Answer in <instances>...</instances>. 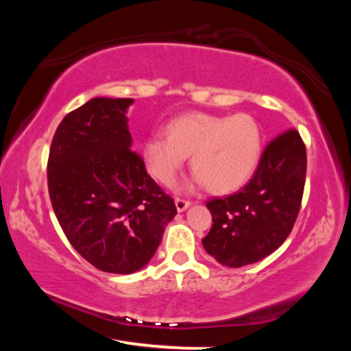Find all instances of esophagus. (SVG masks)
Listing matches in <instances>:
<instances>
[{"instance_id":"obj_1","label":"esophagus","mask_w":351,"mask_h":351,"mask_svg":"<svg viewBox=\"0 0 351 351\" xmlns=\"http://www.w3.org/2000/svg\"><path fill=\"white\" fill-rule=\"evenodd\" d=\"M190 204H192V203H190V201H186V199H181V198L175 199V206H176L178 212H184L186 209H189Z\"/></svg>"}]
</instances>
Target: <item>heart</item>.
<instances>
[{
	"mask_svg": "<svg viewBox=\"0 0 351 351\" xmlns=\"http://www.w3.org/2000/svg\"><path fill=\"white\" fill-rule=\"evenodd\" d=\"M167 138L153 134L144 142L142 156L150 173L170 186L192 154L195 186L212 192H235L251 180L261 154V130L249 114L215 116L187 112L170 121Z\"/></svg>",
	"mask_w": 351,
	"mask_h": 351,
	"instance_id": "b5f03b06",
	"label": "heart"
}]
</instances>
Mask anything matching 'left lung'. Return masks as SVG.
<instances>
[{"instance_id": "1", "label": "left lung", "mask_w": 351, "mask_h": 351, "mask_svg": "<svg viewBox=\"0 0 351 351\" xmlns=\"http://www.w3.org/2000/svg\"><path fill=\"white\" fill-rule=\"evenodd\" d=\"M305 176V144L295 130H288L265 148L240 192L207 201L213 224L203 239L206 252L229 268L268 257L293 230Z\"/></svg>"}]
</instances>
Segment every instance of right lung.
Here are the masks:
<instances>
[{
  "mask_svg": "<svg viewBox=\"0 0 351 351\" xmlns=\"http://www.w3.org/2000/svg\"><path fill=\"white\" fill-rule=\"evenodd\" d=\"M133 99L94 97L64 116L52 139L47 187L71 245L93 266L133 274L152 260L176 215L132 150Z\"/></svg>",
  "mask_w": 351,
  "mask_h": 351,
  "instance_id": "1",
  "label": "right lung"
}]
</instances>
